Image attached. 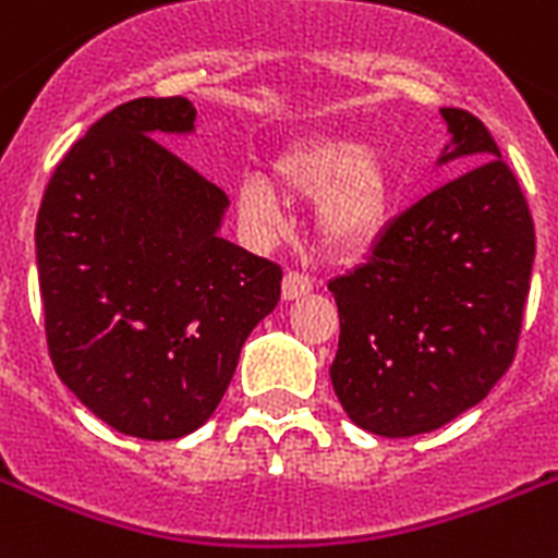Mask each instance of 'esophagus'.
Wrapping results in <instances>:
<instances>
[{
	"label": "esophagus",
	"instance_id": "1",
	"mask_svg": "<svg viewBox=\"0 0 558 558\" xmlns=\"http://www.w3.org/2000/svg\"><path fill=\"white\" fill-rule=\"evenodd\" d=\"M312 287H315V280H312L306 271L289 269L287 278H283V298H287V301H294V298L312 292Z\"/></svg>",
	"mask_w": 558,
	"mask_h": 558
}]
</instances>
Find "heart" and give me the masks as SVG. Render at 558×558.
<instances>
[{
	"label": "heart",
	"instance_id": "1",
	"mask_svg": "<svg viewBox=\"0 0 558 558\" xmlns=\"http://www.w3.org/2000/svg\"><path fill=\"white\" fill-rule=\"evenodd\" d=\"M280 183L298 197H320L318 226L332 248L350 252L373 243L389 220L392 183L381 157L366 154L355 140H310L278 162ZM240 211L248 223L280 226V201L260 174L238 185Z\"/></svg>",
	"mask_w": 558,
	"mask_h": 558
}]
</instances>
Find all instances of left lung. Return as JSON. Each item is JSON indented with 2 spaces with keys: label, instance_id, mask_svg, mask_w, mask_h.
<instances>
[{
  "label": "left lung",
  "instance_id": "8db88e82",
  "mask_svg": "<svg viewBox=\"0 0 558 558\" xmlns=\"http://www.w3.org/2000/svg\"><path fill=\"white\" fill-rule=\"evenodd\" d=\"M470 169L392 217L357 269L329 280L341 338L329 375L357 427L407 438L475 407L513 364L536 232L484 122L441 108Z\"/></svg>",
  "mask_w": 558,
  "mask_h": 558
}]
</instances>
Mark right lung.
I'll return each instance as SVG.
<instances>
[{
	"label": "right lung",
	"instance_id": "obj_1",
	"mask_svg": "<svg viewBox=\"0 0 558 558\" xmlns=\"http://www.w3.org/2000/svg\"><path fill=\"white\" fill-rule=\"evenodd\" d=\"M183 97L99 117L53 169L36 269L53 369L125 436H189L220 404L283 269L217 234L229 197L162 146L194 129Z\"/></svg>",
	"mask_w": 558,
	"mask_h": 558
}]
</instances>
